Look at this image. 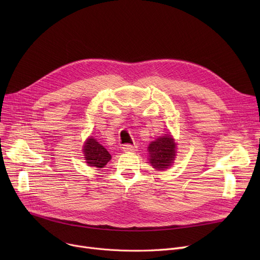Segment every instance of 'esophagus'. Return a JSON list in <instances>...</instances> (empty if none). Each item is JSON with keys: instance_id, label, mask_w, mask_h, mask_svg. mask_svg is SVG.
Here are the masks:
<instances>
[{"instance_id": "esophagus-1", "label": "esophagus", "mask_w": 260, "mask_h": 260, "mask_svg": "<svg viewBox=\"0 0 260 260\" xmlns=\"http://www.w3.org/2000/svg\"><path fill=\"white\" fill-rule=\"evenodd\" d=\"M136 148H137V146H135L133 144H124L122 146V149L124 152H135Z\"/></svg>"}]
</instances>
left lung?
Returning a JSON list of instances; mask_svg holds the SVG:
<instances>
[{"label": "left lung", "mask_w": 260, "mask_h": 260, "mask_svg": "<svg viewBox=\"0 0 260 260\" xmlns=\"http://www.w3.org/2000/svg\"><path fill=\"white\" fill-rule=\"evenodd\" d=\"M149 163L156 170H166L171 167L176 156V144L170 135L153 141L148 146Z\"/></svg>", "instance_id": "left-lung-1"}]
</instances>
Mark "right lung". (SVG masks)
Listing matches in <instances>:
<instances>
[{"mask_svg": "<svg viewBox=\"0 0 260 260\" xmlns=\"http://www.w3.org/2000/svg\"><path fill=\"white\" fill-rule=\"evenodd\" d=\"M83 152L87 165L89 167H95L98 169L103 168L112 158V156L106 151V148H104L103 145H101L97 140H94L91 137L85 142Z\"/></svg>", "mask_w": 260, "mask_h": 260, "instance_id": "1", "label": "right lung"}]
</instances>
